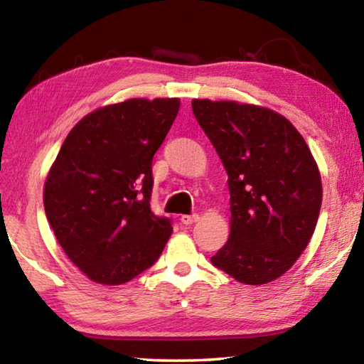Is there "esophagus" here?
Wrapping results in <instances>:
<instances>
[{"instance_id": "1", "label": "esophagus", "mask_w": 364, "mask_h": 364, "mask_svg": "<svg viewBox=\"0 0 364 364\" xmlns=\"http://www.w3.org/2000/svg\"><path fill=\"white\" fill-rule=\"evenodd\" d=\"M197 220H199V215H197V213H193V215H181V218H180L181 225H186V226L196 223Z\"/></svg>"}]
</instances>
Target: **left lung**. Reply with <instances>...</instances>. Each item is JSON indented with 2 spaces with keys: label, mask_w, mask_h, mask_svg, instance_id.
Here are the masks:
<instances>
[{
  "label": "left lung",
  "mask_w": 364,
  "mask_h": 364,
  "mask_svg": "<svg viewBox=\"0 0 364 364\" xmlns=\"http://www.w3.org/2000/svg\"><path fill=\"white\" fill-rule=\"evenodd\" d=\"M193 112L228 173L231 232L215 267L257 286L279 278L315 232L321 176L286 117L234 101L194 100Z\"/></svg>",
  "instance_id": "left-lung-1"
}]
</instances>
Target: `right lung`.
<instances>
[{
    "instance_id": "right-lung-1",
    "label": "right lung",
    "mask_w": 364,
    "mask_h": 364,
    "mask_svg": "<svg viewBox=\"0 0 364 364\" xmlns=\"http://www.w3.org/2000/svg\"><path fill=\"white\" fill-rule=\"evenodd\" d=\"M180 100H128L80 120L45 183V212L72 263L117 286L152 267L173 228L151 210L152 159Z\"/></svg>"
}]
</instances>
